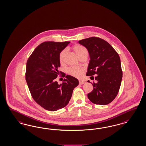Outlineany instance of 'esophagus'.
Here are the masks:
<instances>
[{
  "mask_svg": "<svg viewBox=\"0 0 146 146\" xmlns=\"http://www.w3.org/2000/svg\"><path fill=\"white\" fill-rule=\"evenodd\" d=\"M85 82H85L84 81V80H80L79 81V84H84Z\"/></svg>",
  "mask_w": 146,
  "mask_h": 146,
  "instance_id": "obj_1",
  "label": "esophagus"
}]
</instances>
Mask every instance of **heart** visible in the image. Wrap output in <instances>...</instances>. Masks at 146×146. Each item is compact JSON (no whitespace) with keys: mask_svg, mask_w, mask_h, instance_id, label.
<instances>
[{"mask_svg":"<svg viewBox=\"0 0 146 146\" xmlns=\"http://www.w3.org/2000/svg\"><path fill=\"white\" fill-rule=\"evenodd\" d=\"M73 49L75 52V54L78 56V57L80 58L84 55H88V52L86 48L84 46L80 45H75ZM65 53V51L63 50L59 54V61L61 64H62L64 60V57ZM84 70L83 68H78V67H71L68 70V73L70 75L74 76L75 78H80L81 77L83 73Z\"/></svg>","mask_w":146,"mask_h":146,"instance_id":"obj_1","label":"heart"}]
</instances>
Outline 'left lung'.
Masks as SVG:
<instances>
[{
    "instance_id": "obj_1",
    "label": "left lung",
    "mask_w": 146,
    "mask_h": 146,
    "mask_svg": "<svg viewBox=\"0 0 146 146\" xmlns=\"http://www.w3.org/2000/svg\"><path fill=\"white\" fill-rule=\"evenodd\" d=\"M79 43L86 48L90 56L86 75H97L93 91L87 95L89 100L95 104H108L117 96L121 82L123 72L119 54L110 44L99 37L80 40Z\"/></svg>"
}]
</instances>
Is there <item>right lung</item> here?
<instances>
[{
    "label": "right lung",
    "instance_id": "right-lung-1",
    "mask_svg": "<svg viewBox=\"0 0 146 146\" xmlns=\"http://www.w3.org/2000/svg\"><path fill=\"white\" fill-rule=\"evenodd\" d=\"M70 42H44L29 57L26 65V80L31 96L46 110L54 111L66 106L73 90L79 84L77 79L58 68L60 66L59 54ZM65 77L62 84L55 81L60 73Z\"/></svg>",
    "mask_w": 146,
    "mask_h": 146
}]
</instances>
